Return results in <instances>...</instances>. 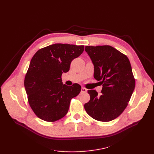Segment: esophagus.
<instances>
[{
  "mask_svg": "<svg viewBox=\"0 0 154 154\" xmlns=\"http://www.w3.org/2000/svg\"><path fill=\"white\" fill-rule=\"evenodd\" d=\"M87 92V88H85V87H82L81 88V92L82 93H86Z\"/></svg>",
  "mask_w": 154,
  "mask_h": 154,
  "instance_id": "1",
  "label": "esophagus"
}]
</instances>
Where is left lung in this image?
I'll list each match as a JSON object with an SVG mask.
<instances>
[{
  "instance_id": "obj_1",
  "label": "left lung",
  "mask_w": 154,
  "mask_h": 154,
  "mask_svg": "<svg viewBox=\"0 0 154 154\" xmlns=\"http://www.w3.org/2000/svg\"><path fill=\"white\" fill-rule=\"evenodd\" d=\"M94 67V78L102 84L101 95L88 90L91 99L84 105L93 119L109 122L118 117L127 107L135 82L127 57L110 45L85 46Z\"/></svg>"
}]
</instances>
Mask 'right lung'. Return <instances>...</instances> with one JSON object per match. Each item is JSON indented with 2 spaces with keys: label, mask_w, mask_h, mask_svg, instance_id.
Instances as JSON below:
<instances>
[{
  "label": "right lung",
  "mask_w": 154,
  "mask_h": 154,
  "mask_svg": "<svg viewBox=\"0 0 154 154\" xmlns=\"http://www.w3.org/2000/svg\"><path fill=\"white\" fill-rule=\"evenodd\" d=\"M84 50V45L55 44L38 50L32 58L24 86L30 106L40 119L54 122L67 114L70 100L79 94L81 86L63 84L61 76Z\"/></svg>",
  "instance_id": "obj_1"
}]
</instances>
